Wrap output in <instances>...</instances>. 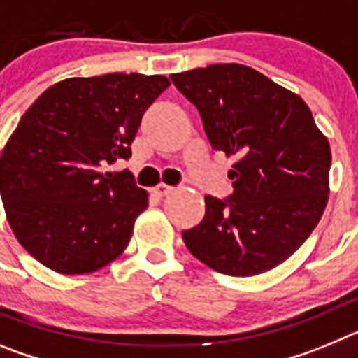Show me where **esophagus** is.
<instances>
[{"instance_id":"obj_1","label":"esophagus","mask_w":358,"mask_h":358,"mask_svg":"<svg viewBox=\"0 0 358 358\" xmlns=\"http://www.w3.org/2000/svg\"><path fill=\"white\" fill-rule=\"evenodd\" d=\"M172 189H173L172 186H169V185H157L156 188H154V194H156L157 197H166V195H169Z\"/></svg>"}]
</instances>
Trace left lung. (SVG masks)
<instances>
[{"instance_id": "1", "label": "left lung", "mask_w": 358, "mask_h": 358, "mask_svg": "<svg viewBox=\"0 0 358 358\" xmlns=\"http://www.w3.org/2000/svg\"><path fill=\"white\" fill-rule=\"evenodd\" d=\"M197 107L213 150L235 157L233 194L206 195V213L182 231L195 258L227 276L283 264L317 226L331 154L301 98L242 64L170 75Z\"/></svg>"}]
</instances>
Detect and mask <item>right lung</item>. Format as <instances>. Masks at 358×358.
Segmentation results:
<instances>
[{"label":"right lung","mask_w":358,"mask_h":358,"mask_svg":"<svg viewBox=\"0 0 358 358\" xmlns=\"http://www.w3.org/2000/svg\"><path fill=\"white\" fill-rule=\"evenodd\" d=\"M170 85L161 75L66 78L19 120L0 157V194L19 243L61 274L106 267L129 245L147 192L127 170L145 110Z\"/></svg>","instance_id":"right-lung-1"}]
</instances>
